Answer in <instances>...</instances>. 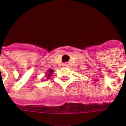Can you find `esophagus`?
Segmentation results:
<instances>
[{
	"mask_svg": "<svg viewBox=\"0 0 126 126\" xmlns=\"http://www.w3.org/2000/svg\"><path fill=\"white\" fill-rule=\"evenodd\" d=\"M63 66H64V67H68V66H69V63H64Z\"/></svg>",
	"mask_w": 126,
	"mask_h": 126,
	"instance_id": "obj_1",
	"label": "esophagus"
}]
</instances>
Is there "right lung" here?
<instances>
[{
    "mask_svg": "<svg viewBox=\"0 0 126 126\" xmlns=\"http://www.w3.org/2000/svg\"><path fill=\"white\" fill-rule=\"evenodd\" d=\"M54 72V71L52 70V69H50V70L47 71V74H46V75H47V79H50V76L52 75V74Z\"/></svg>",
    "mask_w": 126,
    "mask_h": 126,
    "instance_id": "right-lung-1",
    "label": "right lung"
}]
</instances>
